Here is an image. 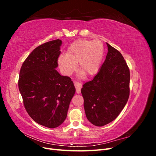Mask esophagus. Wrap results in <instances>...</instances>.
<instances>
[{
    "mask_svg": "<svg viewBox=\"0 0 156 156\" xmlns=\"http://www.w3.org/2000/svg\"><path fill=\"white\" fill-rule=\"evenodd\" d=\"M74 85L75 87V88H76V92L77 94H79L81 92V90L82 88V84L78 83V82H75L74 83Z\"/></svg>",
    "mask_w": 156,
    "mask_h": 156,
    "instance_id": "1",
    "label": "esophagus"
}]
</instances>
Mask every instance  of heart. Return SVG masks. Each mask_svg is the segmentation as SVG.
<instances>
[{"mask_svg":"<svg viewBox=\"0 0 156 156\" xmlns=\"http://www.w3.org/2000/svg\"><path fill=\"white\" fill-rule=\"evenodd\" d=\"M104 53L101 41L78 40L69 46L66 54L58 56V65L64 75H69L76 69L78 62L81 74L92 76L100 69Z\"/></svg>","mask_w":156,"mask_h":156,"instance_id":"obj_1","label":"heart"}]
</instances>
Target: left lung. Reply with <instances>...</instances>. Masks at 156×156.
<instances>
[{"label":"left lung","mask_w":156,"mask_h":156,"mask_svg":"<svg viewBox=\"0 0 156 156\" xmlns=\"http://www.w3.org/2000/svg\"><path fill=\"white\" fill-rule=\"evenodd\" d=\"M108 53L100 70L83 85L81 94L88 120L103 126L116 119L129 96L130 73L120 52L107 43Z\"/></svg>","instance_id":"obj_1"}]
</instances>
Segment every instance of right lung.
Listing matches in <instances>:
<instances>
[{"instance_id":"add662e5","label":"right lung","mask_w":156,"mask_h":156,"mask_svg":"<svg viewBox=\"0 0 156 156\" xmlns=\"http://www.w3.org/2000/svg\"><path fill=\"white\" fill-rule=\"evenodd\" d=\"M61 45L62 40H55L33 50L22 65L18 82L28 114L49 128L63 123L75 93L72 79L56 69Z\"/></svg>"}]
</instances>
